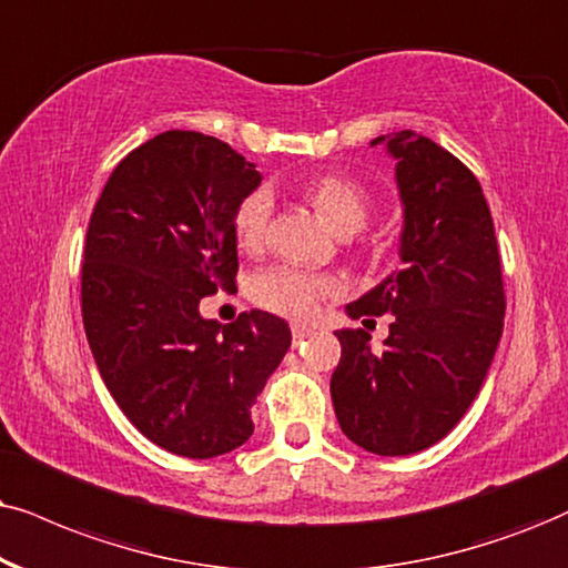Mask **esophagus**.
Instances as JSON below:
<instances>
[{
	"label": "esophagus",
	"instance_id": "34e87169",
	"mask_svg": "<svg viewBox=\"0 0 568 568\" xmlns=\"http://www.w3.org/2000/svg\"><path fill=\"white\" fill-rule=\"evenodd\" d=\"M291 333H293V346H298V343H304L308 335H312V329L306 325H291Z\"/></svg>",
	"mask_w": 568,
	"mask_h": 568
}]
</instances>
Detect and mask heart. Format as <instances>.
Masks as SVG:
<instances>
[{"instance_id":"heart-1","label":"heart","mask_w":568,"mask_h":568,"mask_svg":"<svg viewBox=\"0 0 568 568\" xmlns=\"http://www.w3.org/2000/svg\"><path fill=\"white\" fill-rule=\"evenodd\" d=\"M304 196L312 201L322 220L337 233H356L369 217V193L356 178L343 172L314 175L304 185ZM272 196L267 189H254L239 201L233 212V235L243 251L262 248L270 231ZM337 293L329 275L308 272L293 264H272L248 280V298L256 306L275 312L280 317L308 320L320 304Z\"/></svg>"}]
</instances>
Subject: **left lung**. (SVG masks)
Returning <instances> with one entry per match:
<instances>
[{"label": "left lung", "mask_w": 568, "mask_h": 568, "mask_svg": "<svg viewBox=\"0 0 568 568\" xmlns=\"http://www.w3.org/2000/svg\"><path fill=\"white\" fill-rule=\"evenodd\" d=\"M385 141L379 135L372 143ZM404 199V270L348 304L354 320L393 314L383 354L341 329L329 379L337 425L358 448L408 456L443 440L477 398L504 333L498 241L475 172L414 131L387 139Z\"/></svg>", "instance_id": "8db88e82"}]
</instances>
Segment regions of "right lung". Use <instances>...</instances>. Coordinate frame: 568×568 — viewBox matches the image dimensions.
<instances>
[{"label":"right lung","mask_w":568,"mask_h":568,"mask_svg":"<svg viewBox=\"0 0 568 568\" xmlns=\"http://www.w3.org/2000/svg\"><path fill=\"white\" fill-rule=\"evenodd\" d=\"M260 172L225 141L154 135L112 170L81 267L89 346L114 404L143 437L185 458L231 454L291 346L275 314L220 325L199 301L235 288L233 212Z\"/></svg>","instance_id":"right-lung-1"}]
</instances>
